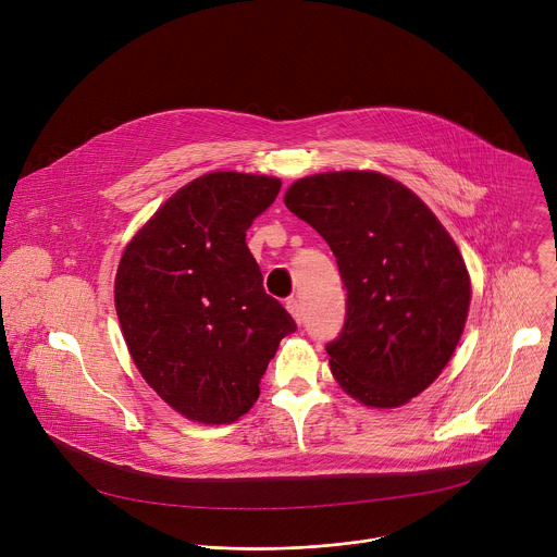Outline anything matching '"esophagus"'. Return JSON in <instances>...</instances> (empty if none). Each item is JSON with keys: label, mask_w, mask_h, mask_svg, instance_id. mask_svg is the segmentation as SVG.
I'll list each match as a JSON object with an SVG mask.
<instances>
[{"label": "esophagus", "mask_w": 557, "mask_h": 557, "mask_svg": "<svg viewBox=\"0 0 557 557\" xmlns=\"http://www.w3.org/2000/svg\"><path fill=\"white\" fill-rule=\"evenodd\" d=\"M286 308H288V312L293 314V320H295L297 324H301V322H304L301 304H299V299H297V297H288V299H286Z\"/></svg>", "instance_id": "esophagus-1"}]
</instances>
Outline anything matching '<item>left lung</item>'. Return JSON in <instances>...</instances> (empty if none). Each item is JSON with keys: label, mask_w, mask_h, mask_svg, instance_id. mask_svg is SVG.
Listing matches in <instances>:
<instances>
[{"label": "left lung", "mask_w": 557, "mask_h": 557, "mask_svg": "<svg viewBox=\"0 0 557 557\" xmlns=\"http://www.w3.org/2000/svg\"><path fill=\"white\" fill-rule=\"evenodd\" d=\"M284 205L337 258L346 322L326 346L337 383L370 408L408 404L443 372L467 322L471 284L449 233L376 172L301 178Z\"/></svg>", "instance_id": "obj_1"}]
</instances>
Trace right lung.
<instances>
[{"mask_svg": "<svg viewBox=\"0 0 557 557\" xmlns=\"http://www.w3.org/2000/svg\"><path fill=\"white\" fill-rule=\"evenodd\" d=\"M271 176L205 174L178 189L123 251L114 301L143 379L183 417L233 423L260 396L280 342L295 333L264 293L247 228L280 194Z\"/></svg>", "mask_w": 557, "mask_h": 557, "instance_id": "add662e5", "label": "right lung"}]
</instances>
